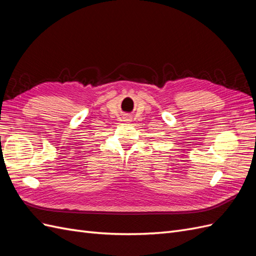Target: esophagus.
Returning a JSON list of instances; mask_svg holds the SVG:
<instances>
[{
    "label": "esophagus",
    "instance_id": "34e87169",
    "mask_svg": "<svg viewBox=\"0 0 256 256\" xmlns=\"http://www.w3.org/2000/svg\"><path fill=\"white\" fill-rule=\"evenodd\" d=\"M130 120H131V118H125L126 122H130Z\"/></svg>",
    "mask_w": 256,
    "mask_h": 256
}]
</instances>
